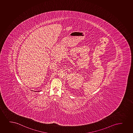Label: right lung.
Listing matches in <instances>:
<instances>
[{"mask_svg": "<svg viewBox=\"0 0 133 133\" xmlns=\"http://www.w3.org/2000/svg\"><path fill=\"white\" fill-rule=\"evenodd\" d=\"M38 92H39V91H38Z\"/></svg>", "mask_w": 133, "mask_h": 133, "instance_id": "add662e5", "label": "right lung"}]
</instances>
